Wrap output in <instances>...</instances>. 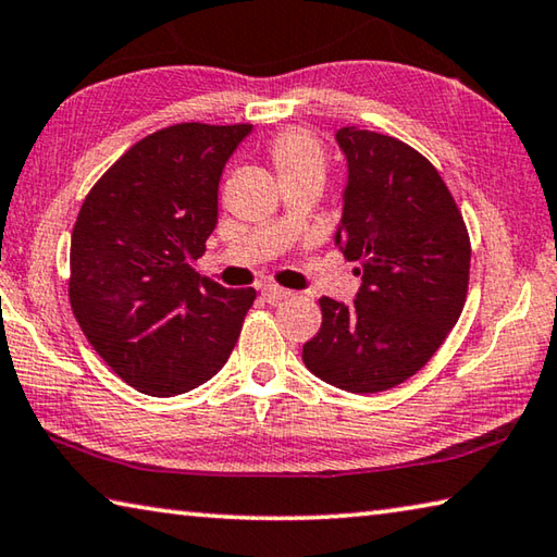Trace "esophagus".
Returning a JSON list of instances; mask_svg holds the SVG:
<instances>
[{"mask_svg": "<svg viewBox=\"0 0 557 557\" xmlns=\"http://www.w3.org/2000/svg\"><path fill=\"white\" fill-rule=\"evenodd\" d=\"M262 297H265L268 301H282V299H289L292 292L282 289L277 285H265V287H262Z\"/></svg>", "mask_w": 557, "mask_h": 557, "instance_id": "obj_1", "label": "esophagus"}]
</instances>
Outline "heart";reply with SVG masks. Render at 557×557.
I'll return each mask as SVG.
<instances>
[{
	"label": "heart",
	"instance_id": "obj_1",
	"mask_svg": "<svg viewBox=\"0 0 557 557\" xmlns=\"http://www.w3.org/2000/svg\"><path fill=\"white\" fill-rule=\"evenodd\" d=\"M280 182L299 174H324V154L317 139L305 129H289L270 149Z\"/></svg>",
	"mask_w": 557,
	"mask_h": 557
}]
</instances>
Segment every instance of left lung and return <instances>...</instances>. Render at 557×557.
Wrapping results in <instances>:
<instances>
[{
	"label": "left lung",
	"mask_w": 557,
	"mask_h": 557,
	"mask_svg": "<svg viewBox=\"0 0 557 557\" xmlns=\"http://www.w3.org/2000/svg\"><path fill=\"white\" fill-rule=\"evenodd\" d=\"M346 157L334 243L358 260L354 305L319 299L322 329L301 346L317 379L348 393L395 388L457 324L469 285V235L437 169L400 139L342 127Z\"/></svg>",
	"instance_id": "8db88e82"
}]
</instances>
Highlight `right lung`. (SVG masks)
<instances>
[{"mask_svg":"<svg viewBox=\"0 0 557 557\" xmlns=\"http://www.w3.org/2000/svg\"><path fill=\"white\" fill-rule=\"evenodd\" d=\"M252 125L182 122L132 145L81 206L69 297L83 334L132 388L172 398L219 373L256 289L194 262L219 223V184Z\"/></svg>","mask_w":557,"mask_h":557,"instance_id":"add662e5","label":"right lung"}]
</instances>
